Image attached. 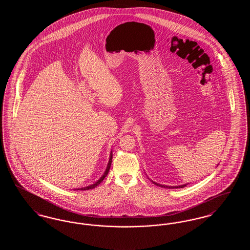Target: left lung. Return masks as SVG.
<instances>
[{
    "label": "left lung",
    "instance_id": "obj_1",
    "mask_svg": "<svg viewBox=\"0 0 250 250\" xmlns=\"http://www.w3.org/2000/svg\"><path fill=\"white\" fill-rule=\"evenodd\" d=\"M152 181V180H151ZM154 184H155V186H157V187H161V188H185V187H187L188 185V184H185V185H181V186H174V187H172V186H170V187H167V186H164V185H160V184H157V183H155L154 181H152Z\"/></svg>",
    "mask_w": 250,
    "mask_h": 250
}]
</instances>
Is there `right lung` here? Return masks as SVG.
I'll use <instances>...</instances> for the list:
<instances>
[{"label": "right lung", "mask_w": 250, "mask_h": 250, "mask_svg": "<svg viewBox=\"0 0 250 250\" xmlns=\"http://www.w3.org/2000/svg\"><path fill=\"white\" fill-rule=\"evenodd\" d=\"M111 160H112V151L110 152V155H109V158H108V163H107V167H106V169H105V171H104V173H103V175L100 177V178L98 179L95 183H94L93 185H90V186H88V187H84V188H77V189H75V190H88V189H92V188H95V187H97L104 179L105 177L107 176V173H108V171H109V168H110V166H111Z\"/></svg>", "instance_id": "right-lung-1"}]
</instances>
